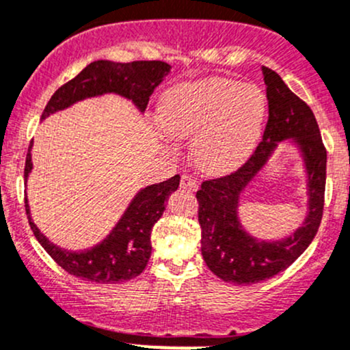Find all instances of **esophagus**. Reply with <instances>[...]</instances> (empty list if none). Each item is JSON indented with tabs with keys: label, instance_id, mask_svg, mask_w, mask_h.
Wrapping results in <instances>:
<instances>
[{
	"label": "esophagus",
	"instance_id": "34e87169",
	"mask_svg": "<svg viewBox=\"0 0 350 350\" xmlns=\"http://www.w3.org/2000/svg\"><path fill=\"white\" fill-rule=\"evenodd\" d=\"M181 187L187 191H194L198 187V181L191 174H183L181 176Z\"/></svg>",
	"mask_w": 350,
	"mask_h": 350
}]
</instances>
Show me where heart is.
<instances>
[{"label": "heart", "mask_w": 350, "mask_h": 350, "mask_svg": "<svg viewBox=\"0 0 350 350\" xmlns=\"http://www.w3.org/2000/svg\"><path fill=\"white\" fill-rule=\"evenodd\" d=\"M267 98L255 85L231 79H204L165 92L159 122L167 135L194 137V156L203 167L224 171L240 164L258 142Z\"/></svg>", "instance_id": "heart-1"}]
</instances>
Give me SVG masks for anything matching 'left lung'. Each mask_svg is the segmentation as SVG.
Wrapping results in <instances>:
<instances>
[{
  "label": "left lung",
  "instance_id": "8db88e82",
  "mask_svg": "<svg viewBox=\"0 0 350 350\" xmlns=\"http://www.w3.org/2000/svg\"><path fill=\"white\" fill-rule=\"evenodd\" d=\"M268 98V120L255 152L237 171L206 179L196 193L201 253L209 270L233 285H252L286 270L317 234L325 203L327 149L310 107L297 97L277 72L262 67ZM293 137L309 171L311 203L306 223L282 242H256L241 230L236 218L239 193L251 180L278 140Z\"/></svg>",
  "mask_w": 350,
  "mask_h": 350
}]
</instances>
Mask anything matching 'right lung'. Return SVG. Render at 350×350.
I'll return each mask as SVG.
<instances>
[{"instance_id": "1", "label": "right lung", "mask_w": 350, "mask_h": 350, "mask_svg": "<svg viewBox=\"0 0 350 350\" xmlns=\"http://www.w3.org/2000/svg\"><path fill=\"white\" fill-rule=\"evenodd\" d=\"M169 65L159 60H139L131 64L97 60L87 65L75 79L64 83L49 100L42 113V120L57 110L67 109L73 102L95 95L113 94L131 98L141 110H146L154 88L163 82L169 72ZM31 146L29 142L25 161V181L31 171ZM179 176H172L159 185L147 186L134 198L127 211L113 228L112 233L100 245L85 252H67L50 243L40 233L36 224L29 218L28 200L25 198V209L33 234L45 248L51 258L65 271L82 280L97 283H117L132 280L144 271L150 258V231L163 216L165 200L178 189Z\"/></svg>"}]
</instances>
